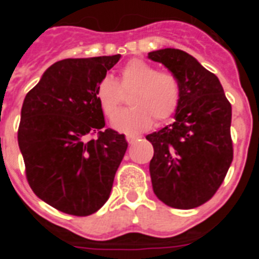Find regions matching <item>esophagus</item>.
Listing matches in <instances>:
<instances>
[{"mask_svg": "<svg viewBox=\"0 0 259 259\" xmlns=\"http://www.w3.org/2000/svg\"><path fill=\"white\" fill-rule=\"evenodd\" d=\"M139 139H140V137L134 136V135H127V136H125V140L128 141V144H134L135 141H137Z\"/></svg>", "mask_w": 259, "mask_h": 259, "instance_id": "obj_1", "label": "esophagus"}]
</instances>
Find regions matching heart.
<instances>
[{"label":"heart","mask_w":259,"mask_h":259,"mask_svg":"<svg viewBox=\"0 0 259 259\" xmlns=\"http://www.w3.org/2000/svg\"><path fill=\"white\" fill-rule=\"evenodd\" d=\"M132 90L134 93L128 100L132 107L117 114L122 93ZM96 97L106 118L117 114L113 120L114 128L135 135L149 130L153 119L157 124H162L172 118L182 100V85L170 71H158L148 62L134 58L120 68L118 81L110 75L98 81Z\"/></svg>","instance_id":"1"}]
</instances>
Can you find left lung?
<instances>
[{
  "label": "left lung",
  "mask_w": 259,
  "mask_h": 259,
  "mask_svg": "<svg viewBox=\"0 0 259 259\" xmlns=\"http://www.w3.org/2000/svg\"><path fill=\"white\" fill-rule=\"evenodd\" d=\"M148 57L182 85L175 122L146 136L154 148L153 191L167 206L193 209L214 196L232 163V107L218 77L188 53L167 48Z\"/></svg>",
  "instance_id": "left-lung-1"
}]
</instances>
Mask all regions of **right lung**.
I'll list each match as a JSON object with an SVG mask.
<instances>
[{
    "label": "right lung",
    "instance_id": "obj_1",
    "mask_svg": "<svg viewBox=\"0 0 259 259\" xmlns=\"http://www.w3.org/2000/svg\"><path fill=\"white\" fill-rule=\"evenodd\" d=\"M119 58L56 62L23 102L18 144L27 182L38 198L66 214L87 217L104 206L127 150L124 135L100 131L105 119L96 97L98 81Z\"/></svg>",
    "mask_w": 259,
    "mask_h": 259
}]
</instances>
